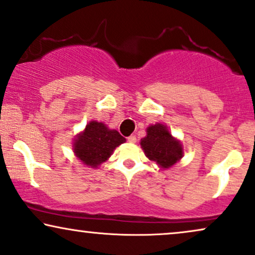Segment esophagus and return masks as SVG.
Here are the masks:
<instances>
[{
    "label": "esophagus",
    "instance_id": "1",
    "mask_svg": "<svg viewBox=\"0 0 255 255\" xmlns=\"http://www.w3.org/2000/svg\"><path fill=\"white\" fill-rule=\"evenodd\" d=\"M128 143H135L137 138H135V135H130V137H128Z\"/></svg>",
    "mask_w": 255,
    "mask_h": 255
}]
</instances>
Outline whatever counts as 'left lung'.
<instances>
[{
  "label": "left lung",
  "instance_id": "obj_1",
  "mask_svg": "<svg viewBox=\"0 0 255 255\" xmlns=\"http://www.w3.org/2000/svg\"><path fill=\"white\" fill-rule=\"evenodd\" d=\"M145 156L154 161L161 170L176 165L184 156V146L171 134L166 125L156 123L146 128V135L140 139Z\"/></svg>",
  "mask_w": 255,
  "mask_h": 255
}]
</instances>
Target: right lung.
Returning <instances> with one entry per match:
<instances>
[{
  "label": "right lung",
  "mask_w": 255,
  "mask_h": 255,
  "mask_svg": "<svg viewBox=\"0 0 255 255\" xmlns=\"http://www.w3.org/2000/svg\"><path fill=\"white\" fill-rule=\"evenodd\" d=\"M125 141L127 139L117 130L109 128L102 122L91 121L83 131L75 135L72 151L85 166L97 168L111 157L116 147Z\"/></svg>",
  "instance_id": "add662e5"
}]
</instances>
